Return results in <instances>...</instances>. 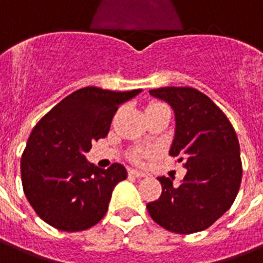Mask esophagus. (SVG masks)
<instances>
[{
  "label": "esophagus",
  "mask_w": 263,
  "mask_h": 263,
  "mask_svg": "<svg viewBox=\"0 0 263 263\" xmlns=\"http://www.w3.org/2000/svg\"><path fill=\"white\" fill-rule=\"evenodd\" d=\"M128 174H129L131 177H136V178H142V177H146V173L139 172V170H134V168L128 170Z\"/></svg>",
  "instance_id": "esophagus-1"
}]
</instances>
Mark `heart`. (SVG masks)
I'll list each match as a JSON object with an SVG mask.
<instances>
[{
	"label": "heart",
	"mask_w": 263,
	"mask_h": 263,
	"mask_svg": "<svg viewBox=\"0 0 263 263\" xmlns=\"http://www.w3.org/2000/svg\"><path fill=\"white\" fill-rule=\"evenodd\" d=\"M159 106H166L163 104H159V102H154L151 105H148V108H159ZM150 150H143V148H139V150H135L132 153L131 158L134 162H140L143 158L150 157Z\"/></svg>",
	"instance_id": "1"
}]
</instances>
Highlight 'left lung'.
Returning <instances> with one entry per match:
<instances>
[{
	"mask_svg": "<svg viewBox=\"0 0 263 263\" xmlns=\"http://www.w3.org/2000/svg\"><path fill=\"white\" fill-rule=\"evenodd\" d=\"M150 95L174 110L176 134L168 154L180 157L187 172L180 185L158 177L162 194L147 204V211L168 231H202L235 201L242 181L238 136L223 110L197 89L159 87Z\"/></svg>",
	"mask_w": 263,
	"mask_h": 263,
	"instance_id": "1",
	"label": "left lung"
}]
</instances>
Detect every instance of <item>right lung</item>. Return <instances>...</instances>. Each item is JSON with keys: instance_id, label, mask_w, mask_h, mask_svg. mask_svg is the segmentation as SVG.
<instances>
[{"instance_id": "add662e5", "label": "right lung", "mask_w": 263, "mask_h": 263, "mask_svg": "<svg viewBox=\"0 0 263 263\" xmlns=\"http://www.w3.org/2000/svg\"><path fill=\"white\" fill-rule=\"evenodd\" d=\"M140 91L82 87L40 119L21 157L23 189L40 219L76 232L105 216L113 189L127 178V170L120 163L96 167L85 154L108 135L119 105Z\"/></svg>"}]
</instances>
